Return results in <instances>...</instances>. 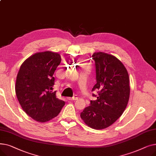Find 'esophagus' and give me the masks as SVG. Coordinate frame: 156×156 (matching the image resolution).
Here are the masks:
<instances>
[{
	"label": "esophagus",
	"instance_id": "esophagus-1",
	"mask_svg": "<svg viewBox=\"0 0 156 156\" xmlns=\"http://www.w3.org/2000/svg\"><path fill=\"white\" fill-rule=\"evenodd\" d=\"M68 99L69 101H77V100H78V97L76 96V95H75V96H73V97H69V98H68Z\"/></svg>",
	"mask_w": 156,
	"mask_h": 156
}]
</instances>
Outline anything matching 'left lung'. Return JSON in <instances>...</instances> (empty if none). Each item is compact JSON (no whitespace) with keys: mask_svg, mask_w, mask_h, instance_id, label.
<instances>
[{"mask_svg":"<svg viewBox=\"0 0 156 156\" xmlns=\"http://www.w3.org/2000/svg\"><path fill=\"white\" fill-rule=\"evenodd\" d=\"M92 58L97 80L92 91L98 90L99 95L96 101H90L80 116L88 126L102 129L112 125L125 111L129 97V79L125 66L116 57L98 52Z\"/></svg>","mask_w":156,"mask_h":156,"instance_id":"obj_1","label":"left lung"}]
</instances>
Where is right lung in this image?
Returning <instances> with one entry per match:
<instances>
[{
  "label": "right lung",
  "instance_id": "right-lung-1",
  "mask_svg": "<svg viewBox=\"0 0 156 156\" xmlns=\"http://www.w3.org/2000/svg\"><path fill=\"white\" fill-rule=\"evenodd\" d=\"M61 61L59 54L37 52L21 64L15 91L23 110L34 120L45 122L56 117L65 104L52 92L54 73Z\"/></svg>",
  "mask_w": 156,
  "mask_h": 156
}]
</instances>
